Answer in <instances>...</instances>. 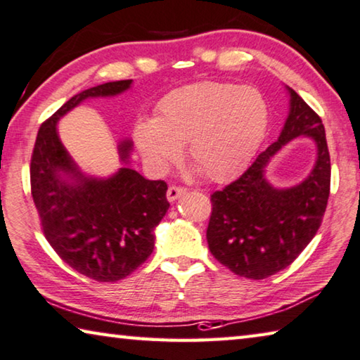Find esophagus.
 Returning <instances> with one entry per match:
<instances>
[{
  "label": "esophagus",
  "instance_id": "esophagus-1",
  "mask_svg": "<svg viewBox=\"0 0 360 360\" xmlns=\"http://www.w3.org/2000/svg\"><path fill=\"white\" fill-rule=\"evenodd\" d=\"M187 192L186 187H179V186H169L168 187V192H167V197L169 202H174L176 198H179L181 195H184Z\"/></svg>",
  "mask_w": 360,
  "mask_h": 360
}]
</instances>
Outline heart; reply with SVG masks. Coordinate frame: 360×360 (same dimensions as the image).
I'll return each mask as SVG.
<instances>
[{"instance_id": "b5f03b06", "label": "heart", "mask_w": 360, "mask_h": 360, "mask_svg": "<svg viewBox=\"0 0 360 360\" xmlns=\"http://www.w3.org/2000/svg\"><path fill=\"white\" fill-rule=\"evenodd\" d=\"M267 104L258 89L203 82L174 89L157 120H142L136 144L149 162L167 167L187 144V155L210 179L224 181L250 162L264 138Z\"/></svg>"}]
</instances>
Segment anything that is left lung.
Listing matches in <instances>:
<instances>
[{
  "label": "left lung",
  "instance_id": "obj_1",
  "mask_svg": "<svg viewBox=\"0 0 360 360\" xmlns=\"http://www.w3.org/2000/svg\"><path fill=\"white\" fill-rule=\"evenodd\" d=\"M290 113L281 136L240 178L211 193V255L240 277L261 281L288 267L322 224L330 195V153L321 117L288 88ZM298 135L318 144V162L301 185L276 190L264 178L269 160Z\"/></svg>",
  "mask_w": 360,
  "mask_h": 360
}]
</instances>
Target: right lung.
<instances>
[{
  "mask_svg": "<svg viewBox=\"0 0 360 360\" xmlns=\"http://www.w3.org/2000/svg\"><path fill=\"white\" fill-rule=\"evenodd\" d=\"M129 86L131 79H120L68 99L39 127L30 162L32 197L44 237L72 269L98 282L122 281L152 255L153 229L169 208L168 186L129 167L108 179L84 178L62 146L56 123L84 99L115 96ZM129 150L131 142L123 141L124 163Z\"/></svg>",
  "mask_w": 360,
  "mask_h": 360,
  "instance_id": "1",
  "label": "right lung"
}]
</instances>
